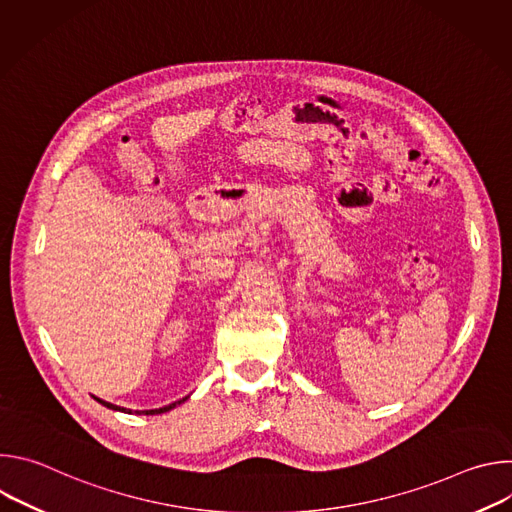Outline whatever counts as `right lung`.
Listing matches in <instances>:
<instances>
[{"label":"right lung","mask_w":512,"mask_h":512,"mask_svg":"<svg viewBox=\"0 0 512 512\" xmlns=\"http://www.w3.org/2000/svg\"><path fill=\"white\" fill-rule=\"evenodd\" d=\"M97 399V397H95ZM188 397H184V399H180V401H174V403H170V405H166V407H160V409H145V411H135L137 415H160V413H166V411H170V409H174L176 405H180V403H184ZM101 405H105V407H109V409H115V411H123V413H133L131 409H125V407H117V405H113V403H107V401H103V399H97Z\"/></svg>","instance_id":"right-lung-1"}]
</instances>
